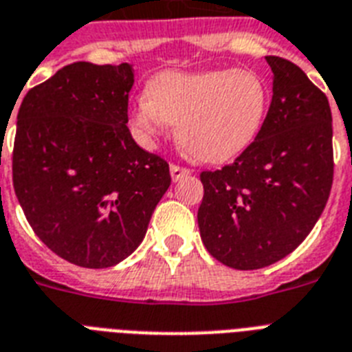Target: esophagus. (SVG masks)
Here are the masks:
<instances>
[{
    "instance_id": "obj_1",
    "label": "esophagus",
    "mask_w": 352,
    "mask_h": 352,
    "mask_svg": "<svg viewBox=\"0 0 352 352\" xmlns=\"http://www.w3.org/2000/svg\"><path fill=\"white\" fill-rule=\"evenodd\" d=\"M170 173H171V179H173V182H177V181H181V179H184V177L190 175V173H192V170H188V168H181V166H177V164H171Z\"/></svg>"
}]
</instances>
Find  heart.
Returning <instances> with one entry per match:
<instances>
[{
  "label": "heart",
  "mask_w": 352,
  "mask_h": 352,
  "mask_svg": "<svg viewBox=\"0 0 352 352\" xmlns=\"http://www.w3.org/2000/svg\"><path fill=\"white\" fill-rule=\"evenodd\" d=\"M267 111L268 85L256 71H164L131 106L129 126L149 144L173 124L177 140L193 159L223 162L250 146Z\"/></svg>",
  "instance_id": "b5f03b06"
}]
</instances>
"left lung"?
I'll list each match as a JSON object with an SVG mask.
<instances>
[{"mask_svg": "<svg viewBox=\"0 0 352 352\" xmlns=\"http://www.w3.org/2000/svg\"><path fill=\"white\" fill-rule=\"evenodd\" d=\"M267 62L272 102L256 140L232 164L201 173V239L217 261L237 270L268 267L296 250L333 186L327 96L289 60Z\"/></svg>", "mask_w": 352, "mask_h": 352, "instance_id": "1", "label": "left lung"}]
</instances>
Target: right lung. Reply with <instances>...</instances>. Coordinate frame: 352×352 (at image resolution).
<instances>
[{
	"mask_svg": "<svg viewBox=\"0 0 352 352\" xmlns=\"http://www.w3.org/2000/svg\"><path fill=\"white\" fill-rule=\"evenodd\" d=\"M129 63L76 62L25 95L14 192L34 234L65 261L115 267L142 243L171 177L127 129Z\"/></svg>",
	"mask_w": 352,
	"mask_h": 352,
	"instance_id": "1",
	"label": "right lung"
}]
</instances>
